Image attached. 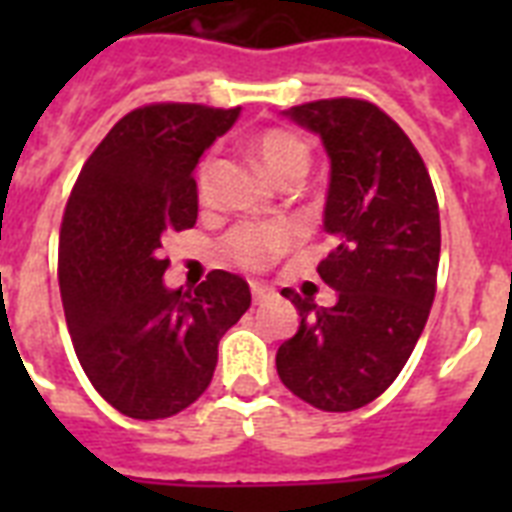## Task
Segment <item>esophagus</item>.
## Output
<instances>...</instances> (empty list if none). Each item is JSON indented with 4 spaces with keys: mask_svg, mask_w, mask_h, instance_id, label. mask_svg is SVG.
Masks as SVG:
<instances>
[{
    "mask_svg": "<svg viewBox=\"0 0 512 512\" xmlns=\"http://www.w3.org/2000/svg\"><path fill=\"white\" fill-rule=\"evenodd\" d=\"M276 295L271 287H265V284H252V297H255V303H265V300H271Z\"/></svg>",
    "mask_w": 512,
    "mask_h": 512,
    "instance_id": "esophagus-1",
    "label": "esophagus"
}]
</instances>
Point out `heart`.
<instances>
[{
    "label": "heart",
    "instance_id": "1",
    "mask_svg": "<svg viewBox=\"0 0 512 512\" xmlns=\"http://www.w3.org/2000/svg\"><path fill=\"white\" fill-rule=\"evenodd\" d=\"M257 159L263 162L268 175L276 180H289V177H303L311 167V151L303 140L297 138L295 132L289 130H265L260 132L252 143ZM215 170V159L204 156L196 167V188L201 193L209 188ZM297 241V228L284 220H273V223H244L236 225L228 236H225V252L244 268L260 271L284 255L292 244Z\"/></svg>",
    "mask_w": 512,
    "mask_h": 512
}]
</instances>
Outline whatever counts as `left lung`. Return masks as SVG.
Segmentation results:
<instances>
[{"label":"left lung","instance_id":"1","mask_svg":"<svg viewBox=\"0 0 512 512\" xmlns=\"http://www.w3.org/2000/svg\"><path fill=\"white\" fill-rule=\"evenodd\" d=\"M329 156L324 231L335 249L319 276L332 308L300 297L297 335L281 342V382L324 412H353L388 390L420 340L436 297L441 223L417 148L366 100H316L284 111Z\"/></svg>","mask_w":512,"mask_h":512}]
</instances>
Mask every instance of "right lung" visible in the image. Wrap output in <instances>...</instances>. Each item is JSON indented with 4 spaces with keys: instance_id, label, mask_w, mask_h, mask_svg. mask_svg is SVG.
Here are the masks:
<instances>
[{
    "instance_id": "obj_1",
    "label": "right lung",
    "mask_w": 512,
    "mask_h": 512,
    "mask_svg": "<svg viewBox=\"0 0 512 512\" xmlns=\"http://www.w3.org/2000/svg\"><path fill=\"white\" fill-rule=\"evenodd\" d=\"M239 108L156 103L111 127L79 172L60 228L58 279L84 374L116 412L164 420L212 382L217 342L252 303L236 273L170 289L162 239L193 228L201 154Z\"/></svg>"
}]
</instances>
